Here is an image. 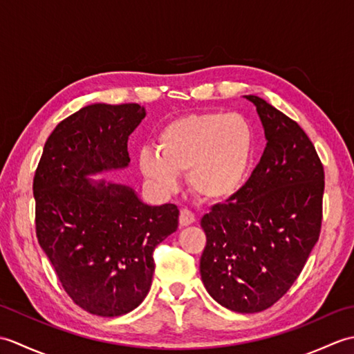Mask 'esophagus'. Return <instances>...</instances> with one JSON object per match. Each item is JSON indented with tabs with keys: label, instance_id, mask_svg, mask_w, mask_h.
Instances as JSON below:
<instances>
[{
	"label": "esophagus",
	"instance_id": "obj_1",
	"mask_svg": "<svg viewBox=\"0 0 354 354\" xmlns=\"http://www.w3.org/2000/svg\"><path fill=\"white\" fill-rule=\"evenodd\" d=\"M194 222V214L190 212L189 208H183L181 212H179V225L181 227H189Z\"/></svg>",
	"mask_w": 354,
	"mask_h": 354
}]
</instances>
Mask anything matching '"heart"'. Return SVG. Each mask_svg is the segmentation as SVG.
I'll return each instance as SVG.
<instances>
[{"instance_id": "heart-1", "label": "heart", "mask_w": 354, "mask_h": 354, "mask_svg": "<svg viewBox=\"0 0 354 354\" xmlns=\"http://www.w3.org/2000/svg\"><path fill=\"white\" fill-rule=\"evenodd\" d=\"M255 149L254 131L240 114L202 112L179 117L156 137V152L142 149L138 165L161 194L178 189L185 171L192 192L204 201H225L242 189Z\"/></svg>"}]
</instances>
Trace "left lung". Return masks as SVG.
I'll return each instance as SVG.
<instances>
[{"label": "left lung", "mask_w": 354, "mask_h": 354, "mask_svg": "<svg viewBox=\"0 0 354 354\" xmlns=\"http://www.w3.org/2000/svg\"><path fill=\"white\" fill-rule=\"evenodd\" d=\"M266 147L234 196L201 221L207 245L201 278L221 306L255 313L277 303L319 239L324 169L306 132L257 95Z\"/></svg>", "instance_id": "left-lung-1"}]
</instances>
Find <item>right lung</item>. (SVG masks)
<instances>
[{
  "mask_svg": "<svg viewBox=\"0 0 354 354\" xmlns=\"http://www.w3.org/2000/svg\"><path fill=\"white\" fill-rule=\"evenodd\" d=\"M146 117L137 103H93L65 118L44 146L33 181L36 236L82 309L120 317L152 284V252L178 228L173 204L147 205L100 173L129 167L127 140Z\"/></svg>",
  "mask_w": 354,
  "mask_h": 354,
  "instance_id": "obj_1",
  "label": "right lung"
}]
</instances>
